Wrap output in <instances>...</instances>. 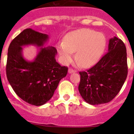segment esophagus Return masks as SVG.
<instances>
[{"instance_id": "34e87169", "label": "esophagus", "mask_w": 134, "mask_h": 134, "mask_svg": "<svg viewBox=\"0 0 134 134\" xmlns=\"http://www.w3.org/2000/svg\"><path fill=\"white\" fill-rule=\"evenodd\" d=\"M68 72H69L70 74H71V73L72 72H76V70H73L72 68H69V69H68Z\"/></svg>"}]
</instances>
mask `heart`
<instances>
[{
    "mask_svg": "<svg viewBox=\"0 0 134 134\" xmlns=\"http://www.w3.org/2000/svg\"><path fill=\"white\" fill-rule=\"evenodd\" d=\"M105 47L103 34L91 29L74 31L66 35L64 42L58 43V49L62 61L68 64L76 51V59L83 67H88L98 61Z\"/></svg>",
    "mask_w": 134,
    "mask_h": 134,
    "instance_id": "obj_1",
    "label": "heart"
}]
</instances>
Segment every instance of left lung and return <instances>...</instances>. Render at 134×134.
I'll list each match as a JSON object with an SVG mask.
<instances>
[{
    "label": "left lung",
    "instance_id": "obj_1",
    "mask_svg": "<svg viewBox=\"0 0 134 134\" xmlns=\"http://www.w3.org/2000/svg\"><path fill=\"white\" fill-rule=\"evenodd\" d=\"M79 74V93L86 103L99 105L113 100L127 75V52L122 40L110 39L107 52L94 66Z\"/></svg>",
    "mask_w": 134,
    "mask_h": 134
}]
</instances>
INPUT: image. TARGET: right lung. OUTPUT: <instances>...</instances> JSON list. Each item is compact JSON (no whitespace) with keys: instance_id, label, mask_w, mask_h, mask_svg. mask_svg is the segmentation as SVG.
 Listing matches in <instances>:
<instances>
[{"instance_id":"obj_1","label":"right lung","mask_w":134,"mask_h":134,"mask_svg":"<svg viewBox=\"0 0 134 134\" xmlns=\"http://www.w3.org/2000/svg\"><path fill=\"white\" fill-rule=\"evenodd\" d=\"M48 40L47 34L29 28L19 34L8 49L6 72L9 82L21 99L35 106L52 97L60 80L68 73V67L55 61L57 49L52 46L40 48L34 61L23 58L22 46L42 47Z\"/></svg>"}]
</instances>
